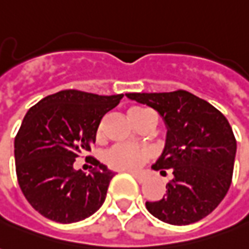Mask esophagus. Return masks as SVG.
I'll return each instance as SVG.
<instances>
[{"instance_id": "obj_1", "label": "esophagus", "mask_w": 249, "mask_h": 249, "mask_svg": "<svg viewBox=\"0 0 249 249\" xmlns=\"http://www.w3.org/2000/svg\"><path fill=\"white\" fill-rule=\"evenodd\" d=\"M130 174H132V177L136 179L139 183H142V182L145 180V178H147V177H145V174L142 173V171H140V173H136V171H130Z\"/></svg>"}]
</instances>
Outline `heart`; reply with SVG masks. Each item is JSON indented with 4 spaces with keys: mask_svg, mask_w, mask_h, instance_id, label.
Returning a JSON list of instances; mask_svg holds the SVG:
<instances>
[{
    "mask_svg": "<svg viewBox=\"0 0 249 249\" xmlns=\"http://www.w3.org/2000/svg\"><path fill=\"white\" fill-rule=\"evenodd\" d=\"M148 109L144 107H132L129 110V116H135L139 113L147 112ZM107 164L112 168L117 170H136L142 166V161L147 159V151L140 147H132L119 144L109 149L105 155Z\"/></svg>",
    "mask_w": 249,
    "mask_h": 249,
    "instance_id": "1",
    "label": "heart"
}]
</instances>
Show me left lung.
<instances>
[{
  "instance_id": "1",
  "label": "left lung",
  "mask_w": 249,
  "mask_h": 249,
  "mask_svg": "<svg viewBox=\"0 0 249 249\" xmlns=\"http://www.w3.org/2000/svg\"><path fill=\"white\" fill-rule=\"evenodd\" d=\"M129 100L148 105L167 126L166 147L152 168L173 179L160 201L147 210L171 225L202 220L220 205L232 183L236 139L220 110L186 90L170 93H128Z\"/></svg>"
}]
</instances>
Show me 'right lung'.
<instances>
[{
  "label": "right lung",
  "instance_id": "1",
  "mask_svg": "<svg viewBox=\"0 0 249 249\" xmlns=\"http://www.w3.org/2000/svg\"><path fill=\"white\" fill-rule=\"evenodd\" d=\"M124 94L62 90L32 107L15 139L17 180L24 197L48 220L82 221L102 206L114 173L95 161L89 174L74 161L91 151L102 117Z\"/></svg>",
  "mask_w": 249,
  "mask_h": 249
}]
</instances>
